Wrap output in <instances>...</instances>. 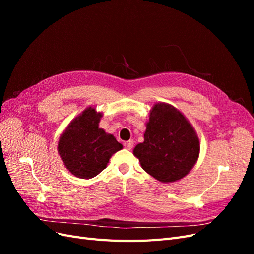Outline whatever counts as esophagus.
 <instances>
[{
    "label": "esophagus",
    "instance_id": "1",
    "mask_svg": "<svg viewBox=\"0 0 254 254\" xmlns=\"http://www.w3.org/2000/svg\"><path fill=\"white\" fill-rule=\"evenodd\" d=\"M133 140H129L127 142H124V146L127 149H131L133 147Z\"/></svg>",
    "mask_w": 254,
    "mask_h": 254
}]
</instances>
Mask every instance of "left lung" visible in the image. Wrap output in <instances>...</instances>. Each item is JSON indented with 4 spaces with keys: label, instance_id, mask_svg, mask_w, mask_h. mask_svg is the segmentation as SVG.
<instances>
[{
    "label": "left lung",
    "instance_id": "1",
    "mask_svg": "<svg viewBox=\"0 0 254 254\" xmlns=\"http://www.w3.org/2000/svg\"><path fill=\"white\" fill-rule=\"evenodd\" d=\"M200 145L193 127L175 107L156 104L146 125L144 142L133 149L143 170L161 182L183 178L193 168Z\"/></svg>",
    "mask_w": 254,
    "mask_h": 254
}]
</instances>
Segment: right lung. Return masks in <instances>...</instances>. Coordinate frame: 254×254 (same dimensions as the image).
I'll return each mask as SVG.
<instances>
[{
    "mask_svg": "<svg viewBox=\"0 0 254 254\" xmlns=\"http://www.w3.org/2000/svg\"><path fill=\"white\" fill-rule=\"evenodd\" d=\"M101 113L88 108L61 134L58 151L64 165L82 179L93 178L106 167L114 152L122 149L112 134L98 128Z\"/></svg>",
    "mask_w": 254,
    "mask_h": 254,
    "instance_id": "right-lung-1",
    "label": "right lung"
}]
</instances>
